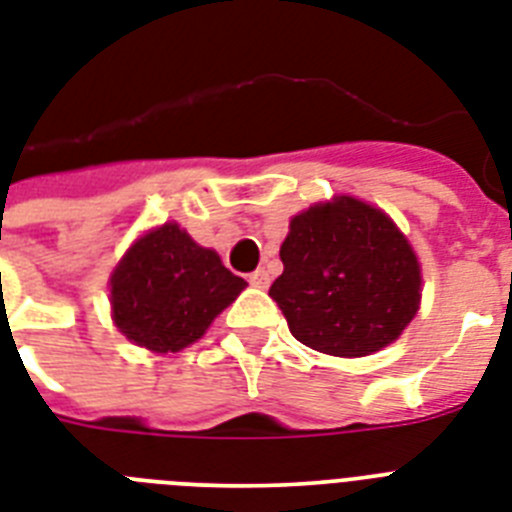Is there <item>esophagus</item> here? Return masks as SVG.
<instances>
[{
    "label": "esophagus",
    "instance_id": "1",
    "mask_svg": "<svg viewBox=\"0 0 512 512\" xmlns=\"http://www.w3.org/2000/svg\"><path fill=\"white\" fill-rule=\"evenodd\" d=\"M249 284L257 286V289H268L270 284V273L265 268H257L252 276H249Z\"/></svg>",
    "mask_w": 512,
    "mask_h": 512
}]
</instances>
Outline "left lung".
Here are the masks:
<instances>
[{
	"instance_id": "left-lung-1",
	"label": "left lung",
	"mask_w": 512,
	"mask_h": 512,
	"mask_svg": "<svg viewBox=\"0 0 512 512\" xmlns=\"http://www.w3.org/2000/svg\"><path fill=\"white\" fill-rule=\"evenodd\" d=\"M270 286L310 350L365 357L392 344L421 305V265L394 220L355 197L294 215Z\"/></svg>"
}]
</instances>
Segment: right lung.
I'll list each match as a JSON object with an SVG mask.
<instances>
[{
    "label": "right lung",
    "mask_w": 512,
    "mask_h": 512,
    "mask_svg": "<svg viewBox=\"0 0 512 512\" xmlns=\"http://www.w3.org/2000/svg\"><path fill=\"white\" fill-rule=\"evenodd\" d=\"M244 286L218 252L165 223L136 239L112 270V321L139 347L178 352L197 342Z\"/></svg>",
    "instance_id": "add662e5"
}]
</instances>
